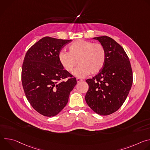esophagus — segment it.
I'll use <instances>...</instances> for the list:
<instances>
[{"label": "esophagus", "mask_w": 150, "mask_h": 150, "mask_svg": "<svg viewBox=\"0 0 150 150\" xmlns=\"http://www.w3.org/2000/svg\"><path fill=\"white\" fill-rule=\"evenodd\" d=\"M82 81V79H80V78H76V81H77V82H81V81Z\"/></svg>", "instance_id": "1"}]
</instances>
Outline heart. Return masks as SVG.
<instances>
[{
    "mask_svg": "<svg viewBox=\"0 0 150 150\" xmlns=\"http://www.w3.org/2000/svg\"><path fill=\"white\" fill-rule=\"evenodd\" d=\"M68 53L61 52L59 59L63 67L71 72L79 64L73 74L79 78L98 72L103 68L105 59V52L103 46L98 43L84 40H78L68 46Z\"/></svg>",
    "mask_w": 150,
    "mask_h": 150,
    "instance_id": "1",
    "label": "heart"
}]
</instances>
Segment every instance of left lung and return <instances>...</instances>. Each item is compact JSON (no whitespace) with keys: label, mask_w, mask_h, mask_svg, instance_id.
<instances>
[{"label":"left lung","mask_w":150,"mask_h":150,"mask_svg":"<svg viewBox=\"0 0 150 150\" xmlns=\"http://www.w3.org/2000/svg\"><path fill=\"white\" fill-rule=\"evenodd\" d=\"M98 40L105 52L102 69L86 82L89 88L85 99L96 113L106 116L117 111L125 102L132 85V71L123 47L108 36L93 38Z\"/></svg>","instance_id":"8db88e82"}]
</instances>
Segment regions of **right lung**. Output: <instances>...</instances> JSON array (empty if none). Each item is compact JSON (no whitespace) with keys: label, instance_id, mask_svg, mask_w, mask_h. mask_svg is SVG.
<instances>
[{"label":"right lung","instance_id":"add662e5","mask_svg":"<svg viewBox=\"0 0 150 150\" xmlns=\"http://www.w3.org/2000/svg\"><path fill=\"white\" fill-rule=\"evenodd\" d=\"M72 40L50 37L40 39L27 51L22 68V83L27 98L40 114L53 117L68 103L76 79L63 69L59 59L62 49ZM70 77L67 81L63 79Z\"/></svg>","mask_w":150,"mask_h":150}]
</instances>
